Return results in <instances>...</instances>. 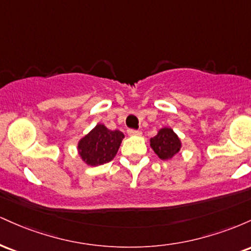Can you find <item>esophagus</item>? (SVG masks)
Returning a JSON list of instances; mask_svg holds the SVG:
<instances>
[{
	"mask_svg": "<svg viewBox=\"0 0 251 251\" xmlns=\"http://www.w3.org/2000/svg\"><path fill=\"white\" fill-rule=\"evenodd\" d=\"M128 135H142V131H137V129H128Z\"/></svg>",
	"mask_w": 251,
	"mask_h": 251,
	"instance_id": "34e87169",
	"label": "esophagus"
}]
</instances>
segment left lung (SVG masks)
<instances>
[{
    "label": "left lung",
    "instance_id": "obj_1",
    "mask_svg": "<svg viewBox=\"0 0 251 251\" xmlns=\"http://www.w3.org/2000/svg\"><path fill=\"white\" fill-rule=\"evenodd\" d=\"M150 146L162 160L172 159L181 149V140L170 127H163L150 139Z\"/></svg>",
    "mask_w": 251,
    "mask_h": 251
}]
</instances>
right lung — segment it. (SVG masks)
Listing matches in <instances>:
<instances>
[{
    "label": "right lung",
    "instance_id": "obj_1",
    "mask_svg": "<svg viewBox=\"0 0 251 251\" xmlns=\"http://www.w3.org/2000/svg\"><path fill=\"white\" fill-rule=\"evenodd\" d=\"M123 132L108 129L103 124H98L77 143V153L89 166L102 165L116 157L124 139Z\"/></svg>",
    "mask_w": 251,
    "mask_h": 251
}]
</instances>
